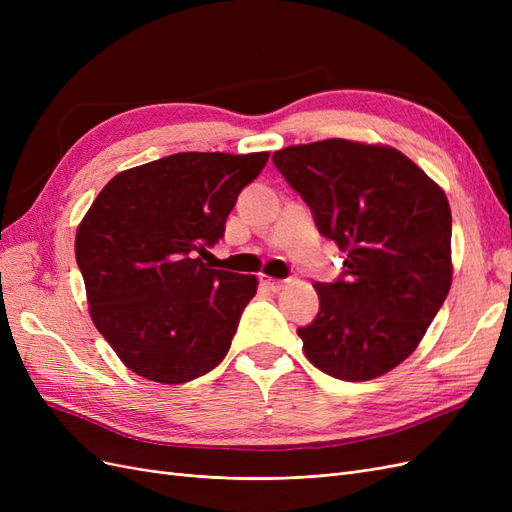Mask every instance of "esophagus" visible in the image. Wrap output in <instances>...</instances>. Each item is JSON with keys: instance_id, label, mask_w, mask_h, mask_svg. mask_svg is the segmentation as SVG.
Masks as SVG:
<instances>
[{"instance_id": "34e87169", "label": "esophagus", "mask_w": 512, "mask_h": 512, "mask_svg": "<svg viewBox=\"0 0 512 512\" xmlns=\"http://www.w3.org/2000/svg\"><path fill=\"white\" fill-rule=\"evenodd\" d=\"M260 286L269 292H280L284 288V282L275 280V277H269V275H260Z\"/></svg>"}]
</instances>
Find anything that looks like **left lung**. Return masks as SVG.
Wrapping results in <instances>:
<instances>
[{
  "mask_svg": "<svg viewBox=\"0 0 512 512\" xmlns=\"http://www.w3.org/2000/svg\"><path fill=\"white\" fill-rule=\"evenodd\" d=\"M273 162L348 254L344 280L314 284L320 312L297 329L305 356L339 380L384 376L421 344L451 290L444 190L389 145L327 138L275 151Z\"/></svg>",
  "mask_w": 512,
  "mask_h": 512,
  "instance_id": "left-lung-1",
  "label": "left lung"
}]
</instances>
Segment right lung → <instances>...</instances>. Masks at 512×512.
<instances>
[{
	"label": "right lung",
	"mask_w": 512,
	"mask_h": 512,
	"mask_svg": "<svg viewBox=\"0 0 512 512\" xmlns=\"http://www.w3.org/2000/svg\"><path fill=\"white\" fill-rule=\"evenodd\" d=\"M269 151L175 153L121 170L76 228L89 316L121 363L160 384L205 376L226 356L256 275L211 269L239 192Z\"/></svg>",
	"instance_id": "add662e5"
}]
</instances>
